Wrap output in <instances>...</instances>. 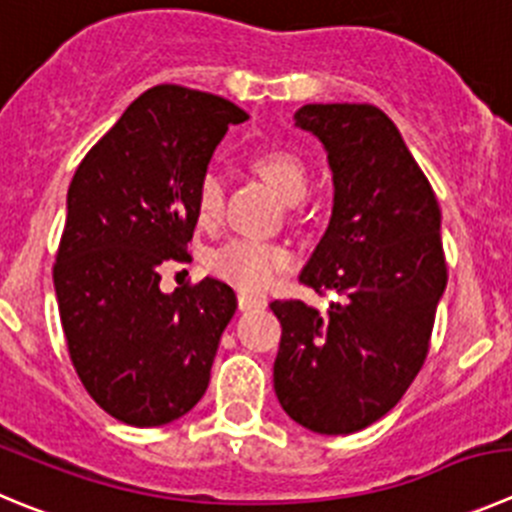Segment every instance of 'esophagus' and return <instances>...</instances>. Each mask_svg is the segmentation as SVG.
I'll list each match as a JSON object with an SVG mask.
<instances>
[{"label": "esophagus", "mask_w": 512, "mask_h": 512, "mask_svg": "<svg viewBox=\"0 0 512 512\" xmlns=\"http://www.w3.org/2000/svg\"><path fill=\"white\" fill-rule=\"evenodd\" d=\"M237 305H240V310H255V308H262V305H265V300L255 298V295L240 293L237 295Z\"/></svg>", "instance_id": "obj_1"}]
</instances>
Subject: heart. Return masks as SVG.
<instances>
[{"label": "heart", "mask_w": 512, "mask_h": 512, "mask_svg": "<svg viewBox=\"0 0 512 512\" xmlns=\"http://www.w3.org/2000/svg\"><path fill=\"white\" fill-rule=\"evenodd\" d=\"M252 169L278 191L285 202H298L308 191V166L290 148H262L252 156ZM194 209H197V219L202 227H214L219 222L224 209V184L217 171L209 169L199 176ZM293 265L295 252L288 245L270 240H250V237L224 242L209 255V270L219 280L234 285L237 290H245V293H265Z\"/></svg>", "instance_id": "obj_1"}]
</instances>
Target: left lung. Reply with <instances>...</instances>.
I'll list each match as a JSON object with an SVG mask.
<instances>
[{
  "label": "left lung",
  "mask_w": 512,
  "mask_h": 512,
  "mask_svg": "<svg viewBox=\"0 0 512 512\" xmlns=\"http://www.w3.org/2000/svg\"><path fill=\"white\" fill-rule=\"evenodd\" d=\"M295 126L315 133L333 171V214L300 272L326 313L275 300L283 336L275 394L318 434H351L384 417L424 366L447 285L437 197L399 128L369 103H310Z\"/></svg>",
  "instance_id": "8db88e82"
}]
</instances>
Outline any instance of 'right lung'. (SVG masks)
<instances>
[{
    "label": "right lung",
    "mask_w": 512,
    "mask_h": 512,
    "mask_svg": "<svg viewBox=\"0 0 512 512\" xmlns=\"http://www.w3.org/2000/svg\"><path fill=\"white\" fill-rule=\"evenodd\" d=\"M247 113L219 95L156 85L80 161L52 280L70 361L103 412L131 427L184 417L209 386L237 298L222 280L161 293L189 260L199 176Z\"/></svg>",
    "instance_id": "1"
}]
</instances>
